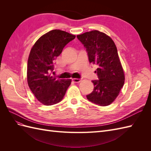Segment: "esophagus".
<instances>
[{
  "label": "esophagus",
  "instance_id": "obj_1",
  "mask_svg": "<svg viewBox=\"0 0 151 151\" xmlns=\"http://www.w3.org/2000/svg\"><path fill=\"white\" fill-rule=\"evenodd\" d=\"M72 81L74 82V83H79V82L81 81V80L79 79H73Z\"/></svg>",
  "mask_w": 151,
  "mask_h": 151
}]
</instances>
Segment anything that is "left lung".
I'll return each mask as SVG.
<instances>
[{
    "label": "left lung",
    "mask_w": 151,
    "mask_h": 151,
    "mask_svg": "<svg viewBox=\"0 0 151 151\" xmlns=\"http://www.w3.org/2000/svg\"><path fill=\"white\" fill-rule=\"evenodd\" d=\"M88 53L90 63L98 66V80L92 81L93 92L87 95L89 101L99 106L111 104L124 84L125 75L116 45L112 39L97 30L77 36Z\"/></svg>",
    "instance_id": "8db88e82"
}]
</instances>
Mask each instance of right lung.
Returning a JSON list of instances; mask_svg holds the SVG:
<instances>
[{
    "label": "right lung",
    "instance_id": "right-lung-1",
    "mask_svg": "<svg viewBox=\"0 0 151 151\" xmlns=\"http://www.w3.org/2000/svg\"><path fill=\"white\" fill-rule=\"evenodd\" d=\"M75 38L64 31L52 30L41 36L31 50L27 67L28 84L36 99L44 105L60 102L71 84V79L57 80L50 74L54 73V60Z\"/></svg>",
    "mask_w": 151,
    "mask_h": 151
}]
</instances>
